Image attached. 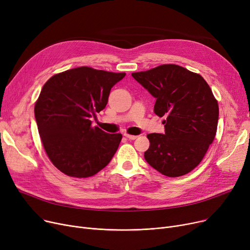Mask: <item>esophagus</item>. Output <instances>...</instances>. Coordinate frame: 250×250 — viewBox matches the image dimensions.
I'll use <instances>...</instances> for the list:
<instances>
[{
  "label": "esophagus",
  "instance_id": "obj_1",
  "mask_svg": "<svg viewBox=\"0 0 250 250\" xmlns=\"http://www.w3.org/2000/svg\"><path fill=\"white\" fill-rule=\"evenodd\" d=\"M125 138H127L128 140H136L138 138V136H134V135H128V134H125L124 135Z\"/></svg>",
  "mask_w": 250,
  "mask_h": 250
}]
</instances>
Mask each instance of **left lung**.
<instances>
[{
  "label": "left lung",
  "instance_id": "8db88e82",
  "mask_svg": "<svg viewBox=\"0 0 250 250\" xmlns=\"http://www.w3.org/2000/svg\"><path fill=\"white\" fill-rule=\"evenodd\" d=\"M132 76L156 98L154 112L166 117L165 134L147 135L146 161L169 177L188 174L201 163L217 133L219 106L211 88L201 75L171 63Z\"/></svg>",
  "mask_w": 250,
  "mask_h": 250
}]
</instances>
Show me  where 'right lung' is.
Wrapping results in <instances>:
<instances>
[{
    "label": "right lung",
    "mask_w": 250,
    "mask_h": 250,
    "mask_svg": "<svg viewBox=\"0 0 250 250\" xmlns=\"http://www.w3.org/2000/svg\"><path fill=\"white\" fill-rule=\"evenodd\" d=\"M125 73L79 67L52 76L43 85L34 114L49 160L68 176L99 172L112 159L122 134H107L92 125L106 106L111 88Z\"/></svg>",
    "instance_id": "right-lung-1"
}]
</instances>
